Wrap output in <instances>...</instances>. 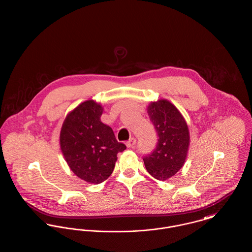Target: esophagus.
Listing matches in <instances>:
<instances>
[{"label": "esophagus", "instance_id": "34e87169", "mask_svg": "<svg viewBox=\"0 0 252 252\" xmlns=\"http://www.w3.org/2000/svg\"><path fill=\"white\" fill-rule=\"evenodd\" d=\"M135 143H136V138L132 137V138H130V139L126 142V145H127L128 148H131V147H133V146L135 145Z\"/></svg>", "mask_w": 252, "mask_h": 252}]
</instances>
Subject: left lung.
I'll return each instance as SVG.
<instances>
[{
    "mask_svg": "<svg viewBox=\"0 0 252 252\" xmlns=\"http://www.w3.org/2000/svg\"><path fill=\"white\" fill-rule=\"evenodd\" d=\"M147 113L159 139L156 149L143 158L144 165L154 178L165 181L183 167L190 139L189 127L180 111L166 99L150 102Z\"/></svg>",
    "mask_w": 252,
    "mask_h": 252,
    "instance_id": "1",
    "label": "left lung"
}]
</instances>
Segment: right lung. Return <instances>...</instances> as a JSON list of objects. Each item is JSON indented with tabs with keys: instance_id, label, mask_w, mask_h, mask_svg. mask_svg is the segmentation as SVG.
Segmentation results:
<instances>
[{
	"instance_id": "obj_1",
	"label": "right lung",
	"mask_w": 252,
	"mask_h": 252,
	"mask_svg": "<svg viewBox=\"0 0 252 252\" xmlns=\"http://www.w3.org/2000/svg\"><path fill=\"white\" fill-rule=\"evenodd\" d=\"M103 106L87 100L69 112L61 129L60 146L72 172L90 184L102 183L114 171L117 153L126 149L113 129L101 121Z\"/></svg>"
}]
</instances>
